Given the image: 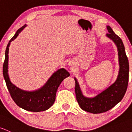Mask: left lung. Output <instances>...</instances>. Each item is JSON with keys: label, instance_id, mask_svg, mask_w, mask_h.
Segmentation results:
<instances>
[{"label": "left lung", "instance_id": "8db88e82", "mask_svg": "<svg viewBox=\"0 0 132 132\" xmlns=\"http://www.w3.org/2000/svg\"><path fill=\"white\" fill-rule=\"evenodd\" d=\"M107 37L116 44L118 51L120 71L117 80L99 95L94 98L84 97L80 90L77 79L75 80V94L79 106L83 110L94 114L104 113L110 110L121 101L127 91L129 77L128 59L126 55L125 47L121 39L110 26H107Z\"/></svg>", "mask_w": 132, "mask_h": 132}]
</instances>
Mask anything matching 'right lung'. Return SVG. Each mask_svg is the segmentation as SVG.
Segmentation results:
<instances>
[{
	"instance_id": "obj_1",
	"label": "right lung",
	"mask_w": 132,
	"mask_h": 132,
	"mask_svg": "<svg viewBox=\"0 0 132 132\" xmlns=\"http://www.w3.org/2000/svg\"><path fill=\"white\" fill-rule=\"evenodd\" d=\"M25 26L26 24H24L18 29L8 43L5 49V60L3 64V75L11 97L18 106L28 111H43L51 108L54 103L56 92L59 85L61 84L64 79L70 76V73L65 69H59L51 76L44 87L38 90L33 92L22 90L12 84L7 73L9 47L11 41L14 40L18 37Z\"/></svg>"
}]
</instances>
